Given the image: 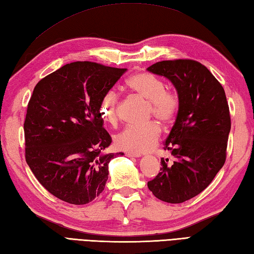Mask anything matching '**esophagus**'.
Listing matches in <instances>:
<instances>
[{
  "instance_id": "esophagus-1",
  "label": "esophagus",
  "mask_w": 254,
  "mask_h": 254,
  "mask_svg": "<svg viewBox=\"0 0 254 254\" xmlns=\"http://www.w3.org/2000/svg\"><path fill=\"white\" fill-rule=\"evenodd\" d=\"M126 155L127 156V157H141V154H137V153H130V152H127V153H126Z\"/></svg>"
}]
</instances>
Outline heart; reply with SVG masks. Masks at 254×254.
<instances>
[{
    "label": "heart",
    "mask_w": 254,
    "mask_h": 254,
    "mask_svg": "<svg viewBox=\"0 0 254 254\" xmlns=\"http://www.w3.org/2000/svg\"><path fill=\"white\" fill-rule=\"evenodd\" d=\"M127 88L141 98L148 101L149 113L165 124L174 122L179 110V98L172 90L165 88V83L154 74L142 72L132 75L127 80ZM119 96L115 90H108L100 102L99 113L102 120L116 126ZM160 127L149 122L144 127H127L115 136L118 148L132 153H145L152 149L160 137Z\"/></svg>",
    "instance_id": "heart-1"
}]
</instances>
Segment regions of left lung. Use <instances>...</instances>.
<instances>
[{
	"instance_id": "left-lung-1",
	"label": "left lung",
	"mask_w": 254,
	"mask_h": 254,
	"mask_svg": "<svg viewBox=\"0 0 254 254\" xmlns=\"http://www.w3.org/2000/svg\"><path fill=\"white\" fill-rule=\"evenodd\" d=\"M147 71L169 79L179 110L165 142L174 161L161 158L160 172L147 182L161 201L178 204L206 189L226 160L230 116L225 90L207 67L193 60L161 61Z\"/></svg>"
}]
</instances>
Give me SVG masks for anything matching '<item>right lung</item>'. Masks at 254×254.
I'll return each mask as SVG.
<instances>
[{"label": "right lung", "instance_id": "obj_1", "mask_svg": "<svg viewBox=\"0 0 254 254\" xmlns=\"http://www.w3.org/2000/svg\"><path fill=\"white\" fill-rule=\"evenodd\" d=\"M127 68L73 62L42 78L32 91L24 123L26 161L56 197L87 204L104 191L112 142L99 113L102 97Z\"/></svg>", "mask_w": 254, "mask_h": 254}]
</instances>
